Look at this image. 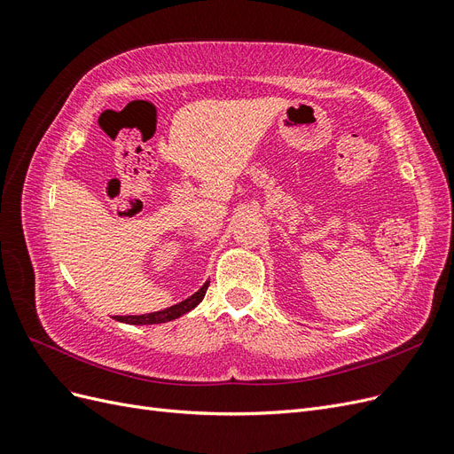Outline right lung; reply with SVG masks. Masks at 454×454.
Here are the masks:
<instances>
[{
  "mask_svg": "<svg viewBox=\"0 0 454 454\" xmlns=\"http://www.w3.org/2000/svg\"><path fill=\"white\" fill-rule=\"evenodd\" d=\"M208 284L210 282H204L199 292H195L191 297L184 299L182 303L172 305V307L164 309V310H159V312L142 314V316H117V322L130 324V325H149V324H167V322H172L176 318H180V316H184L185 312L193 310L200 303V301L204 299L206 290H208Z\"/></svg>",
  "mask_w": 454,
  "mask_h": 454,
  "instance_id": "1",
  "label": "right lung"
}]
</instances>
